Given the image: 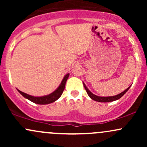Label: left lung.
<instances>
[{
  "mask_svg": "<svg viewBox=\"0 0 147 147\" xmlns=\"http://www.w3.org/2000/svg\"><path fill=\"white\" fill-rule=\"evenodd\" d=\"M83 84H84V88H85L86 90L88 95L89 97H90L92 99H93V100L97 101V102H113V101L117 100V99L121 98V97H122L126 92H127L128 90H129V88H130V86H129L128 88H126L125 90L123 91L122 92L118 94V95H117L111 96V97H99V96L95 95H94L93 93H92V92H91L88 89L86 86L85 85V84H84V82H83Z\"/></svg>",
  "mask_w": 147,
  "mask_h": 147,
  "instance_id": "left-lung-1",
  "label": "left lung"
}]
</instances>
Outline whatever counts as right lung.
<instances>
[{"instance_id": "obj_1", "label": "right lung", "mask_w": 147, "mask_h": 147, "mask_svg": "<svg viewBox=\"0 0 147 147\" xmlns=\"http://www.w3.org/2000/svg\"><path fill=\"white\" fill-rule=\"evenodd\" d=\"M69 77V73L66 74L65 77H63V80H62L61 83L59 85V86L57 88V90H55L53 92L49 94L48 95L42 96V97H34V96H32L28 94L25 93V92H21V90H18V92L21 94L25 98L29 99L30 101L32 102L35 104H48L50 103H52L55 101L57 100L59 97L61 96L62 93H63L64 88H65V83Z\"/></svg>"}]
</instances>
